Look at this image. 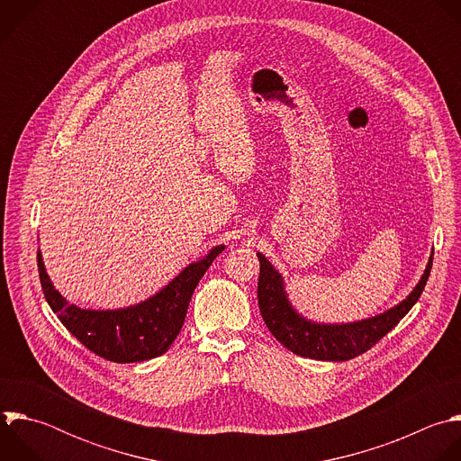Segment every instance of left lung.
I'll list each match as a JSON object with an SVG mask.
<instances>
[{"label":"left lung","mask_w":461,"mask_h":461,"mask_svg":"<svg viewBox=\"0 0 461 461\" xmlns=\"http://www.w3.org/2000/svg\"><path fill=\"white\" fill-rule=\"evenodd\" d=\"M432 256L434 250L418 285L405 300L389 311L350 323H318L294 309L285 291L284 276L274 268V265L261 252H258V305L261 318L272 336L298 356L321 361L352 359L376 345L414 307L429 280Z\"/></svg>","instance_id":"1"}]
</instances>
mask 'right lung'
<instances>
[{
    "mask_svg": "<svg viewBox=\"0 0 461 461\" xmlns=\"http://www.w3.org/2000/svg\"><path fill=\"white\" fill-rule=\"evenodd\" d=\"M223 249L225 245L212 247L207 256L189 263L159 293L123 309L96 311L70 303L54 289L40 250L38 270L47 303L79 343L109 361L136 363L168 350L185 321L196 285Z\"/></svg>",
    "mask_w": 461,
    "mask_h": 461,
    "instance_id": "add662e5",
    "label": "right lung"
}]
</instances>
